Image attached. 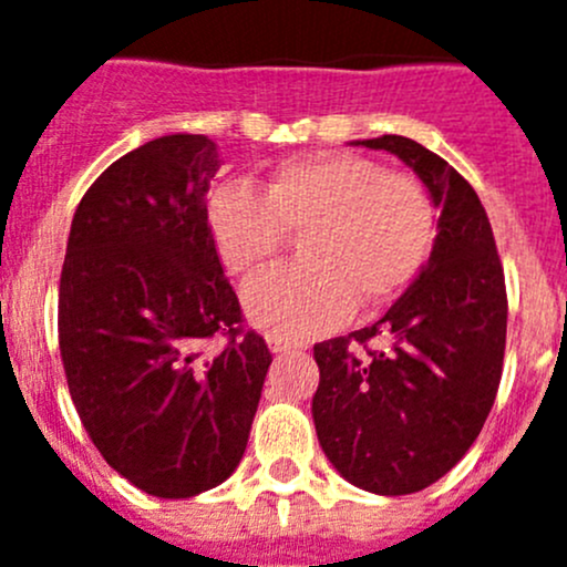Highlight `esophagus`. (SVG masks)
<instances>
[{"mask_svg": "<svg viewBox=\"0 0 567 567\" xmlns=\"http://www.w3.org/2000/svg\"><path fill=\"white\" fill-rule=\"evenodd\" d=\"M268 347H271V352H277V355H282V352H290V349H296L293 343L288 341V338H279V336L268 338Z\"/></svg>", "mask_w": 567, "mask_h": 567, "instance_id": "esophagus-1", "label": "esophagus"}]
</instances>
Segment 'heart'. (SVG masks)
<instances>
[{"label": "heart", "mask_w": 567, "mask_h": 567, "mask_svg": "<svg viewBox=\"0 0 567 567\" xmlns=\"http://www.w3.org/2000/svg\"><path fill=\"white\" fill-rule=\"evenodd\" d=\"M209 229L237 277L262 271L301 237L305 266L262 274L243 301L271 336L310 338L343 324L355 301L378 308L414 282L433 248L436 206L409 173L332 153L285 162L266 195L218 189Z\"/></svg>", "instance_id": "1"}]
</instances>
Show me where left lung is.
Returning <instances> with one entry per match:
<instances>
[{"label": "left lung", "instance_id": "8db88e82", "mask_svg": "<svg viewBox=\"0 0 567 567\" xmlns=\"http://www.w3.org/2000/svg\"><path fill=\"white\" fill-rule=\"evenodd\" d=\"M358 145L414 167L442 209L439 235L427 266L383 319L316 343L313 422L349 484L411 495L462 462L495 403L509 310L504 266L478 195L442 156L396 134ZM374 337L390 347L372 350Z\"/></svg>", "mask_w": 567, "mask_h": 567}]
</instances>
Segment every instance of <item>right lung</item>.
<instances>
[{"instance_id":"right-lung-1","label":"right lung","mask_w":567,"mask_h":567,"mask_svg":"<svg viewBox=\"0 0 567 567\" xmlns=\"http://www.w3.org/2000/svg\"><path fill=\"white\" fill-rule=\"evenodd\" d=\"M218 167L200 134L116 158L78 204L61 268L72 403L100 456L156 498H193L235 473L271 367L209 229Z\"/></svg>"}]
</instances>
